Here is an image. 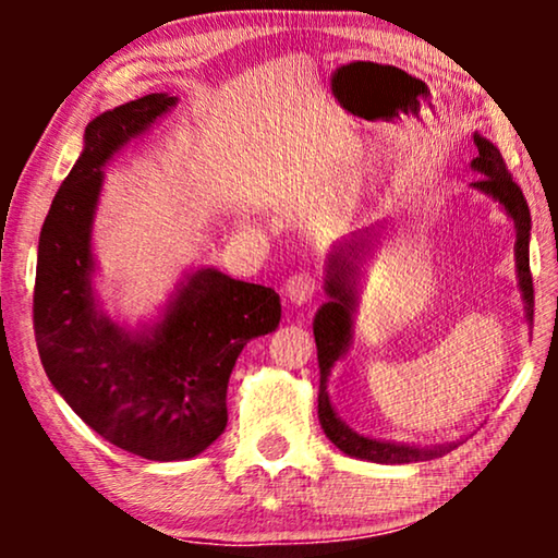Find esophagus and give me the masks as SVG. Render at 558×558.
Returning <instances> with one entry per match:
<instances>
[{
	"mask_svg": "<svg viewBox=\"0 0 558 558\" xmlns=\"http://www.w3.org/2000/svg\"><path fill=\"white\" fill-rule=\"evenodd\" d=\"M315 292H317V279L312 277L310 271L292 274L284 284V296L294 304V307H302V304L312 302Z\"/></svg>",
	"mask_w": 558,
	"mask_h": 558,
	"instance_id": "34e87169",
	"label": "esophagus"
}]
</instances>
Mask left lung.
I'll return each mask as SVG.
<instances>
[{
  "label": "left lung",
  "instance_id": "1",
  "mask_svg": "<svg viewBox=\"0 0 558 558\" xmlns=\"http://www.w3.org/2000/svg\"><path fill=\"white\" fill-rule=\"evenodd\" d=\"M477 147V157L470 162V170L477 172V182H470L472 190L490 197L500 205V210L513 220L515 226V279L518 292H521L525 325H533V281L529 266V243H531V213L529 203L515 185L510 172L502 162L500 149L483 134H472ZM388 220H378L363 231H355L348 239L335 243L325 262V294L327 302L317 310L312 332L317 342V361H319V393H317V414L319 424L327 434V439L340 449L342 454L355 457V460L378 462V464H409L426 462L434 457H441L460 445V441H447V445H407V441L391 439H373L365 434L350 429L348 422H342L338 409L332 407L327 384L335 363L348 353L353 345L355 335V315L361 304L363 277L368 269L371 258L376 256V248L384 239Z\"/></svg>",
  "mask_w": 558,
  "mask_h": 558
}]
</instances>
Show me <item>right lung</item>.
<instances>
[{
  "label": "right lung",
  "mask_w": 558,
  "mask_h": 558,
  "mask_svg": "<svg viewBox=\"0 0 558 558\" xmlns=\"http://www.w3.org/2000/svg\"><path fill=\"white\" fill-rule=\"evenodd\" d=\"M178 101L149 94L90 121L43 223L35 274V340L52 388L106 441L151 462L193 460L223 434L243 345L281 319L274 289L216 266L182 274L151 319L126 325L104 310L94 254L104 170Z\"/></svg>",
  "instance_id": "add662e5"
}]
</instances>
